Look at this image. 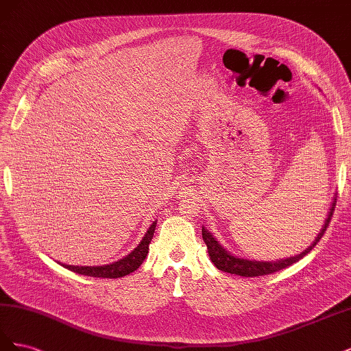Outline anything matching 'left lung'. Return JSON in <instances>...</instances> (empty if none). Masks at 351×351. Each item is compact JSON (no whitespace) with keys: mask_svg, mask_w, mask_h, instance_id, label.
Returning a JSON list of instances; mask_svg holds the SVG:
<instances>
[{"mask_svg":"<svg viewBox=\"0 0 351 351\" xmlns=\"http://www.w3.org/2000/svg\"><path fill=\"white\" fill-rule=\"evenodd\" d=\"M335 202L337 199L332 200V205L329 208L328 212V217L324 222V226L319 231V234L316 236L315 241L311 244L309 247L306 250H303L300 254H295V256H290V258H285V259H280V261H252V259H243L239 256H234V254H231L222 244L215 239V236L212 234L210 231H208L205 227H202V237H204V241L208 247V253H209V258L212 261V263L215 265V267L219 271H224L228 274H234V275H240V277H262V275H268V274H274L277 271H281L287 267H290V265L299 262L302 258H304L307 253H309L316 244L324 236V232L326 231V227L329 224V221H331L332 217V212L335 208Z\"/></svg>","mask_w":351,"mask_h":351,"instance_id":"obj_1","label":"left lung"}]
</instances>
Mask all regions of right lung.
<instances>
[{"instance_id":"add662e5","label":"right lung","mask_w":351,"mask_h":351,"mask_svg":"<svg viewBox=\"0 0 351 351\" xmlns=\"http://www.w3.org/2000/svg\"><path fill=\"white\" fill-rule=\"evenodd\" d=\"M155 227H156V221H154L151 227L147 228L142 241L120 261L112 262L110 265H102V267H74V265H64V263L61 265L73 272L80 274V275H88V277H98V278L125 277V275H129L130 272L139 268L143 263L145 258L147 256V252H149V243L154 237Z\"/></svg>"}]
</instances>
